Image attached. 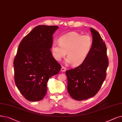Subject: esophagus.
<instances>
[{"label": "esophagus", "instance_id": "34e87169", "mask_svg": "<svg viewBox=\"0 0 122 122\" xmlns=\"http://www.w3.org/2000/svg\"><path fill=\"white\" fill-rule=\"evenodd\" d=\"M67 70V69L64 67V66H62L61 69V71L62 72H65Z\"/></svg>", "mask_w": 122, "mask_h": 122}]
</instances>
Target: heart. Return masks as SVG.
<instances>
[{
  "label": "heart",
  "instance_id": "1",
  "mask_svg": "<svg viewBox=\"0 0 122 122\" xmlns=\"http://www.w3.org/2000/svg\"><path fill=\"white\" fill-rule=\"evenodd\" d=\"M92 45L93 38L90 35H82L76 32H71L62 36L59 43L54 42L52 45V50L57 61L64 58L67 53L66 63L76 66L86 59Z\"/></svg>",
  "mask_w": 122,
  "mask_h": 122
}]
</instances>
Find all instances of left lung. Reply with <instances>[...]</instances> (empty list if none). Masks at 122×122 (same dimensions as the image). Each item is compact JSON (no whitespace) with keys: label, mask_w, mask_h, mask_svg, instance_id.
<instances>
[{"label":"left lung","mask_w":122,"mask_h":122,"mask_svg":"<svg viewBox=\"0 0 122 122\" xmlns=\"http://www.w3.org/2000/svg\"><path fill=\"white\" fill-rule=\"evenodd\" d=\"M90 30L93 45L88 56L81 65L66 71L68 92L77 101L89 99L98 92L106 77L109 65L105 42L97 31Z\"/></svg>","instance_id":"1"}]
</instances>
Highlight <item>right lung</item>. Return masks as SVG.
Listing matches in <instances>:
<instances>
[{
    "mask_svg": "<svg viewBox=\"0 0 122 122\" xmlns=\"http://www.w3.org/2000/svg\"><path fill=\"white\" fill-rule=\"evenodd\" d=\"M58 28L57 26L38 25L19 45L13 62L14 81L20 92L30 101L45 97L47 82L61 68L50 51L52 35Z\"/></svg>",
    "mask_w": 122,
    "mask_h": 122,
    "instance_id": "obj_1",
    "label": "right lung"
}]
</instances>
